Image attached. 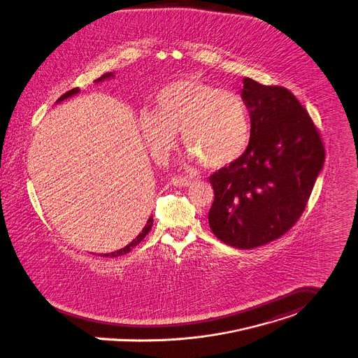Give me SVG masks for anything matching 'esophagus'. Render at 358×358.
<instances>
[{"label": "esophagus", "mask_w": 358, "mask_h": 358, "mask_svg": "<svg viewBox=\"0 0 358 358\" xmlns=\"http://www.w3.org/2000/svg\"><path fill=\"white\" fill-rule=\"evenodd\" d=\"M171 182L176 187H189L193 183L192 179H187V178H183V176H175V178H172Z\"/></svg>", "instance_id": "obj_1"}]
</instances>
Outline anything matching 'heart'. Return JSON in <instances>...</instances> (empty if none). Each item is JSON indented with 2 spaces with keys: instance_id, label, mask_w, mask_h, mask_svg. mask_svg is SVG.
<instances>
[{
  "instance_id": "b5f03b06",
  "label": "heart",
  "mask_w": 358,
  "mask_h": 358,
  "mask_svg": "<svg viewBox=\"0 0 358 358\" xmlns=\"http://www.w3.org/2000/svg\"><path fill=\"white\" fill-rule=\"evenodd\" d=\"M139 130L159 162L166 160L180 131L193 159L208 168H222L245 153L252 126L239 94L199 80L180 79L160 89L153 110L139 115Z\"/></svg>"
}]
</instances>
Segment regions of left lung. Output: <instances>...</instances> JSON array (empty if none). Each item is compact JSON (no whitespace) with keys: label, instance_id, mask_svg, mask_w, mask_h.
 Returning a JSON list of instances; mask_svg holds the SVG:
<instances>
[{"label":"left lung","instance_id":"obj_1","mask_svg":"<svg viewBox=\"0 0 358 358\" xmlns=\"http://www.w3.org/2000/svg\"><path fill=\"white\" fill-rule=\"evenodd\" d=\"M250 115L245 153L209 180V227L226 245L253 249L280 238L302 215L324 165V148L309 113L292 92L245 78Z\"/></svg>","mask_w":358,"mask_h":358}]
</instances>
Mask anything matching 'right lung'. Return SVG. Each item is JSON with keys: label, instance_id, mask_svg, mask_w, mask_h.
Returning a JSON list of instances; mask_svg holds the SVG:
<instances>
[{"label": "right lung", "instance_id": "1", "mask_svg": "<svg viewBox=\"0 0 358 358\" xmlns=\"http://www.w3.org/2000/svg\"><path fill=\"white\" fill-rule=\"evenodd\" d=\"M110 78H113V72H108V73H103L102 76H99L98 79H96V83H99V82H103L105 79H110ZM80 90H79V87H75V89H72V90H69V92H66L65 94H63L62 97L57 99V102H62V101H64L66 98L72 97V96H75V94H78ZM152 226H153V216H150L149 217V220L146 222V224H145V227L142 229V232L132 241L130 242L127 246H124L123 249H120V250H116V252H112V253H106V255H99L101 257H119V256H122V255H127L129 252H131V249H134L138 243H141V241L148 235V232L152 229Z\"/></svg>", "mask_w": 358, "mask_h": 358}]
</instances>
